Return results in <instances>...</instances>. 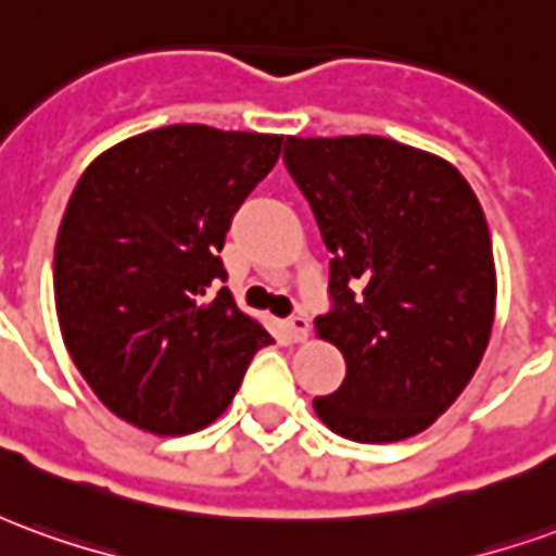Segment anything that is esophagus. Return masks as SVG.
Here are the masks:
<instances>
[{"label":"esophagus","mask_w":556,"mask_h":556,"mask_svg":"<svg viewBox=\"0 0 556 556\" xmlns=\"http://www.w3.org/2000/svg\"><path fill=\"white\" fill-rule=\"evenodd\" d=\"M286 333H289L294 342H303V339L309 337V318H306V315H291L289 321H286Z\"/></svg>","instance_id":"esophagus-1"}]
</instances>
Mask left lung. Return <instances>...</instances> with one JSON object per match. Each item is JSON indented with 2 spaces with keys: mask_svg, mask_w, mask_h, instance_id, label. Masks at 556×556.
<instances>
[{
  "mask_svg": "<svg viewBox=\"0 0 556 556\" xmlns=\"http://www.w3.org/2000/svg\"><path fill=\"white\" fill-rule=\"evenodd\" d=\"M282 160L333 253L315 330L342 351L345 381L315 414L357 443L419 434L473 378L494 325L477 193L453 163L384 137H289Z\"/></svg>",
  "mask_w": 556,
  "mask_h": 556,
  "instance_id": "left-lung-1",
  "label": "left lung"
}]
</instances>
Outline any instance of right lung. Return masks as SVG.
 Here are the masks:
<instances>
[{
  "label": "right lung",
  "instance_id": "add662e5",
  "mask_svg": "<svg viewBox=\"0 0 556 556\" xmlns=\"http://www.w3.org/2000/svg\"><path fill=\"white\" fill-rule=\"evenodd\" d=\"M282 137L169 125L89 163L59 226L53 289L79 375L115 417L190 434L229 408L274 339L243 315L219 250Z\"/></svg>",
  "mask_w": 556,
  "mask_h": 556
}]
</instances>
